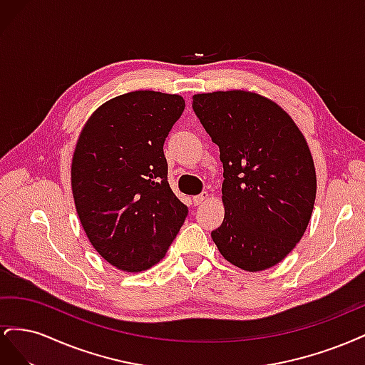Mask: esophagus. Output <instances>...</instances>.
I'll return each instance as SVG.
<instances>
[{
    "label": "esophagus",
    "mask_w": 365,
    "mask_h": 365,
    "mask_svg": "<svg viewBox=\"0 0 365 365\" xmlns=\"http://www.w3.org/2000/svg\"><path fill=\"white\" fill-rule=\"evenodd\" d=\"M207 200H208V193H207V192H202L201 195L193 196V204H195V205H201V204L205 202Z\"/></svg>",
    "instance_id": "34e87169"
}]
</instances>
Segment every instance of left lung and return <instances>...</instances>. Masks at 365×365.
Returning <instances> with one entry per match:
<instances>
[{"instance_id": "8db88e82", "label": "left lung", "mask_w": 365, "mask_h": 365, "mask_svg": "<svg viewBox=\"0 0 365 365\" xmlns=\"http://www.w3.org/2000/svg\"><path fill=\"white\" fill-rule=\"evenodd\" d=\"M193 109L224 164L220 227L212 239L224 259L257 272L280 263L312 216L317 173L292 117L248 90L193 96Z\"/></svg>"}]
</instances>
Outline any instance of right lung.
<instances>
[{
    "instance_id": "1",
    "label": "right lung",
    "mask_w": 365,
    "mask_h": 365,
    "mask_svg": "<svg viewBox=\"0 0 365 365\" xmlns=\"http://www.w3.org/2000/svg\"><path fill=\"white\" fill-rule=\"evenodd\" d=\"M184 106L180 94L129 91L98 106L77 138L76 212L94 250L120 271L158 263L187 216L169 185L163 152Z\"/></svg>"
}]
</instances>
